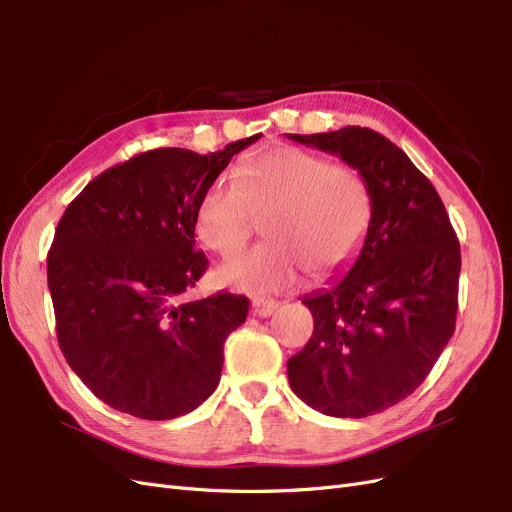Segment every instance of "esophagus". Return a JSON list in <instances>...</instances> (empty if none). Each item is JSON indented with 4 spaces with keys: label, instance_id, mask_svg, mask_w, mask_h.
Listing matches in <instances>:
<instances>
[{
    "label": "esophagus",
    "instance_id": "1",
    "mask_svg": "<svg viewBox=\"0 0 512 512\" xmlns=\"http://www.w3.org/2000/svg\"><path fill=\"white\" fill-rule=\"evenodd\" d=\"M277 307H280V303L273 299H254L252 301V312L258 318H269L271 314H275Z\"/></svg>",
    "mask_w": 512,
    "mask_h": 512
}]
</instances>
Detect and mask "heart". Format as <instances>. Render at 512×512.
Segmentation results:
<instances>
[{"mask_svg":"<svg viewBox=\"0 0 512 512\" xmlns=\"http://www.w3.org/2000/svg\"><path fill=\"white\" fill-rule=\"evenodd\" d=\"M258 218H269V241L224 262L215 277L247 292H282L307 267L329 275L348 265L367 235L371 200L356 170L282 145L245 160L237 177L215 179L198 203L196 230L213 252L230 256Z\"/></svg>","mask_w":512,"mask_h":512,"instance_id":"1","label":"heart"}]
</instances>
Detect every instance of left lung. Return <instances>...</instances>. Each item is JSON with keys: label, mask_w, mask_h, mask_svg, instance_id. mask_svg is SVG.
Returning <instances> with one entry per match:
<instances>
[{"label": "left lung", "mask_w": 512, "mask_h": 512, "mask_svg": "<svg viewBox=\"0 0 512 512\" xmlns=\"http://www.w3.org/2000/svg\"><path fill=\"white\" fill-rule=\"evenodd\" d=\"M359 170L371 218L344 280L303 297L314 333L288 359L294 395L365 418L412 395L455 333L461 250L431 181L382 134L348 126L288 134Z\"/></svg>", "instance_id": "8db88e82"}]
</instances>
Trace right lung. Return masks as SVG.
I'll return each instance as SVG.
<instances>
[{
    "label": "right lung",
    "mask_w": 512,
    "mask_h": 512,
    "mask_svg": "<svg viewBox=\"0 0 512 512\" xmlns=\"http://www.w3.org/2000/svg\"><path fill=\"white\" fill-rule=\"evenodd\" d=\"M241 138L200 156L164 147L104 170L68 205L46 256L57 342L106 406L147 421L192 412L215 391L224 342L250 301H190L207 271L194 250L196 211Z\"/></svg>",
    "instance_id": "obj_1"
}]
</instances>
